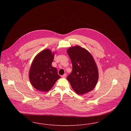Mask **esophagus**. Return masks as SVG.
<instances>
[{
	"label": "esophagus",
	"instance_id": "esophagus-1",
	"mask_svg": "<svg viewBox=\"0 0 131 131\" xmlns=\"http://www.w3.org/2000/svg\"><path fill=\"white\" fill-rule=\"evenodd\" d=\"M66 77H67L66 74H64V75H61V77L63 78H65Z\"/></svg>",
	"mask_w": 131,
	"mask_h": 131
}]
</instances>
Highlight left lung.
I'll return each instance as SVG.
<instances>
[{"label":"left lung","instance_id":"8db88e82","mask_svg":"<svg viewBox=\"0 0 131 131\" xmlns=\"http://www.w3.org/2000/svg\"><path fill=\"white\" fill-rule=\"evenodd\" d=\"M67 53L72 64V71L67 80L75 93L83 95L92 91L99 78L98 70L90 53L79 46L71 47Z\"/></svg>","mask_w":131,"mask_h":131}]
</instances>
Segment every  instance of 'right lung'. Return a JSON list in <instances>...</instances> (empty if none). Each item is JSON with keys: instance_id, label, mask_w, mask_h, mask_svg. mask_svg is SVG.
Listing matches in <instances>:
<instances>
[{"instance_id": "right-lung-1", "label": "right lung", "mask_w": 131, "mask_h": 131, "mask_svg": "<svg viewBox=\"0 0 131 131\" xmlns=\"http://www.w3.org/2000/svg\"><path fill=\"white\" fill-rule=\"evenodd\" d=\"M54 52L46 49L35 57L31 64L29 78L32 85L42 92H48L60 78L56 68L51 65Z\"/></svg>"}]
</instances>
